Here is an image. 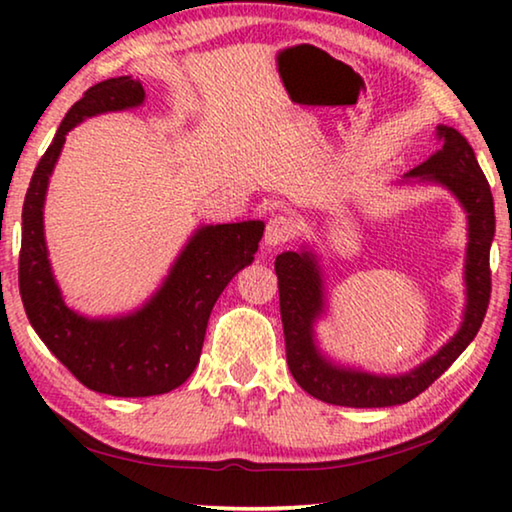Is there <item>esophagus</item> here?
Wrapping results in <instances>:
<instances>
[{
  "mask_svg": "<svg viewBox=\"0 0 512 512\" xmlns=\"http://www.w3.org/2000/svg\"><path fill=\"white\" fill-rule=\"evenodd\" d=\"M296 228L298 221L289 214H277L271 221L266 223V232H264V241L266 246H280L287 244L293 237H296Z\"/></svg>",
  "mask_w": 512,
  "mask_h": 512,
  "instance_id": "obj_1",
  "label": "esophagus"
}]
</instances>
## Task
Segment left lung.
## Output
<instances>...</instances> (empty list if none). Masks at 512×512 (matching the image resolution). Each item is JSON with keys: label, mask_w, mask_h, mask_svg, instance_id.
Segmentation results:
<instances>
[{"label": "left lung", "mask_w": 512, "mask_h": 512, "mask_svg": "<svg viewBox=\"0 0 512 512\" xmlns=\"http://www.w3.org/2000/svg\"><path fill=\"white\" fill-rule=\"evenodd\" d=\"M440 149L406 173L402 183H433L452 192L467 214L465 311L458 332L418 368L402 375H375L325 357L316 341V320L325 314V280L314 250L277 255L280 314L287 363L302 391L320 402L352 409H381L411 402L429 388L474 341L490 302V246L495 239V203L470 142L452 126H436Z\"/></svg>", "instance_id": "8db88e82"}]
</instances>
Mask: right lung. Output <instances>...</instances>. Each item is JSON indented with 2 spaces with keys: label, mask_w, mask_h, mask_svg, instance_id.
Returning a JSON list of instances; mask_svg holds the SVG:
<instances>
[{
  "label": "right lung",
  "mask_w": 512,
  "mask_h": 512,
  "mask_svg": "<svg viewBox=\"0 0 512 512\" xmlns=\"http://www.w3.org/2000/svg\"><path fill=\"white\" fill-rule=\"evenodd\" d=\"M133 76L101 81L74 103L42 155L22 207L20 296L51 354L88 386L115 397H151L185 384L201 359L207 320L221 291L255 259L264 221L198 225L160 289L131 314L90 318L72 309L51 271L45 198L65 137L81 121L142 106Z\"/></svg>",
  "instance_id": "add662e5"
}]
</instances>
